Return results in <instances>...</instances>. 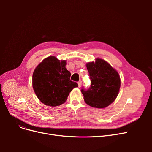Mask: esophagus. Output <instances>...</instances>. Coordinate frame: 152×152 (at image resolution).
<instances>
[{
    "label": "esophagus",
    "instance_id": "34e87169",
    "mask_svg": "<svg viewBox=\"0 0 152 152\" xmlns=\"http://www.w3.org/2000/svg\"><path fill=\"white\" fill-rule=\"evenodd\" d=\"M77 84H78V87H81V86H82V81H79L77 83Z\"/></svg>",
    "mask_w": 152,
    "mask_h": 152
}]
</instances>
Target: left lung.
I'll use <instances>...</instances> for the list:
<instances>
[{"mask_svg": "<svg viewBox=\"0 0 152 152\" xmlns=\"http://www.w3.org/2000/svg\"><path fill=\"white\" fill-rule=\"evenodd\" d=\"M91 81V87L81 89L87 105L97 108L109 106L116 99L121 86L118 71L105 60L97 58L86 63Z\"/></svg>", "mask_w": 152, "mask_h": 152, "instance_id": "1", "label": "left lung"}]
</instances>
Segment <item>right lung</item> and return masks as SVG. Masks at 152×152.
Listing matches in <instances>:
<instances>
[{"label": "right lung", "mask_w": 152, "mask_h": 152, "mask_svg": "<svg viewBox=\"0 0 152 152\" xmlns=\"http://www.w3.org/2000/svg\"><path fill=\"white\" fill-rule=\"evenodd\" d=\"M66 60L54 56L44 59L33 74V87L38 99L44 105L59 106L65 103L69 92L78 86L70 80L71 73L66 68Z\"/></svg>", "instance_id": "add662e5"}]
</instances>
